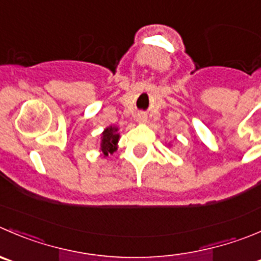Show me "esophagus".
Wrapping results in <instances>:
<instances>
[{
    "instance_id": "34e87169",
    "label": "esophagus",
    "mask_w": 261,
    "mask_h": 261,
    "mask_svg": "<svg viewBox=\"0 0 261 261\" xmlns=\"http://www.w3.org/2000/svg\"><path fill=\"white\" fill-rule=\"evenodd\" d=\"M146 121V116L145 115H139L138 116V122L144 123Z\"/></svg>"
}]
</instances>
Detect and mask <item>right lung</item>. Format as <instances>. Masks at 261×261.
Returning <instances> with one entry per match:
<instances>
[{"label":"right lung","instance_id":"add662e5","mask_svg":"<svg viewBox=\"0 0 261 261\" xmlns=\"http://www.w3.org/2000/svg\"><path fill=\"white\" fill-rule=\"evenodd\" d=\"M120 139L118 134V127L116 126H110L105 128L100 136V151L103 155L108 156V154H113V151L117 150V143Z\"/></svg>","mask_w":261,"mask_h":261}]
</instances>
